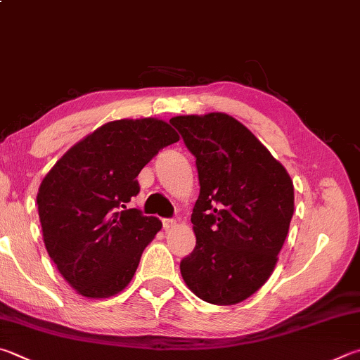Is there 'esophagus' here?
Listing matches in <instances>:
<instances>
[{"mask_svg": "<svg viewBox=\"0 0 360 360\" xmlns=\"http://www.w3.org/2000/svg\"><path fill=\"white\" fill-rule=\"evenodd\" d=\"M162 225H163V228H165V230H172L173 226H176V220L174 219H163Z\"/></svg>", "mask_w": 360, "mask_h": 360, "instance_id": "34e87169", "label": "esophagus"}]
</instances>
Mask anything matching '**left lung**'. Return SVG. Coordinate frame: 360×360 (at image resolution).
<instances>
[{
    "mask_svg": "<svg viewBox=\"0 0 360 360\" xmlns=\"http://www.w3.org/2000/svg\"><path fill=\"white\" fill-rule=\"evenodd\" d=\"M169 122L197 158L200 181L192 214L197 245L181 261V276L209 304H239L276 269L294 212L292 181L230 115H184Z\"/></svg>",
    "mask_w": 360,
    "mask_h": 360,
    "instance_id": "left-lung-1",
    "label": "left lung"
}]
</instances>
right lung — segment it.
I'll list each match as a JSON object with an SVG mask.
<instances>
[{
	"mask_svg": "<svg viewBox=\"0 0 360 360\" xmlns=\"http://www.w3.org/2000/svg\"><path fill=\"white\" fill-rule=\"evenodd\" d=\"M179 135L159 117L116 120L77 141L45 174L37 211L49 257L78 294L107 299L134 278L162 221L136 209V176Z\"/></svg>",
	"mask_w": 360,
	"mask_h": 360,
	"instance_id": "1",
	"label": "right lung"
}]
</instances>
